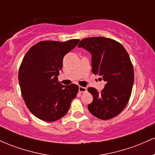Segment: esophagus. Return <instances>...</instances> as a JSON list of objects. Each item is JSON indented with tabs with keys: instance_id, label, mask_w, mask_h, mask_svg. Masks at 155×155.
Wrapping results in <instances>:
<instances>
[{
	"instance_id": "obj_1",
	"label": "esophagus",
	"mask_w": 155,
	"mask_h": 155,
	"mask_svg": "<svg viewBox=\"0 0 155 155\" xmlns=\"http://www.w3.org/2000/svg\"><path fill=\"white\" fill-rule=\"evenodd\" d=\"M79 91L80 93H84V92H86L87 91V90L86 87H84L80 86L79 87Z\"/></svg>"
}]
</instances>
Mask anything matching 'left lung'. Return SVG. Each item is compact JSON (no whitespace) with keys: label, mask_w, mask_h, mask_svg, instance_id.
Masks as SVG:
<instances>
[{"label":"left lung","mask_w":155,"mask_h":155,"mask_svg":"<svg viewBox=\"0 0 155 155\" xmlns=\"http://www.w3.org/2000/svg\"><path fill=\"white\" fill-rule=\"evenodd\" d=\"M78 47L91 53L92 72L101 76L106 83L101 92L95 88L87 89L93 96V101L88 105L89 111L101 120L117 117L127 106L134 81L128 53L118 41L104 37L84 38Z\"/></svg>","instance_id":"left-lung-1"}]
</instances>
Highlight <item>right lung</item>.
I'll return each instance as SVG.
<instances>
[{"label": "right lung", "mask_w": 155, "mask_h": 155, "mask_svg": "<svg viewBox=\"0 0 155 155\" xmlns=\"http://www.w3.org/2000/svg\"><path fill=\"white\" fill-rule=\"evenodd\" d=\"M79 42L44 41L26 53L19 69V82L27 107L34 116L54 122L65 116L79 91L78 85L58 81L64 56Z\"/></svg>", "instance_id": "add662e5"}]
</instances>
